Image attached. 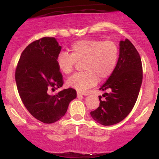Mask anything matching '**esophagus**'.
<instances>
[{
  "label": "esophagus",
  "instance_id": "1",
  "mask_svg": "<svg viewBox=\"0 0 159 159\" xmlns=\"http://www.w3.org/2000/svg\"><path fill=\"white\" fill-rule=\"evenodd\" d=\"M77 95L78 96H87V93H82V92H78L77 93Z\"/></svg>",
  "mask_w": 159,
  "mask_h": 159
}]
</instances>
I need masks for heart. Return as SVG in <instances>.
Returning <instances> with one entry per match:
<instances>
[{
  "instance_id": "obj_1",
  "label": "heart",
  "mask_w": 159,
  "mask_h": 159,
  "mask_svg": "<svg viewBox=\"0 0 159 159\" xmlns=\"http://www.w3.org/2000/svg\"><path fill=\"white\" fill-rule=\"evenodd\" d=\"M71 54L61 52L57 57V68L64 75L73 70L76 61H83L84 72L74 74L68 78L66 84L76 90L84 92L113 73L117 64L119 48L113 41L102 42L88 39L75 42L70 48Z\"/></svg>"
}]
</instances>
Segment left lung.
Wrapping results in <instances>:
<instances>
[{
    "instance_id": "1",
    "label": "left lung",
    "mask_w": 159,
    "mask_h": 159,
    "mask_svg": "<svg viewBox=\"0 0 159 159\" xmlns=\"http://www.w3.org/2000/svg\"><path fill=\"white\" fill-rule=\"evenodd\" d=\"M143 79L141 59L135 47L128 39L120 42L117 64L113 73L102 86L105 93L96 110L90 115L95 121L103 125H112L129 115L139 94Z\"/></svg>"
}]
</instances>
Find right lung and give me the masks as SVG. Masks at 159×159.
<instances>
[{
  "label": "right lung",
  "mask_w": 159,
  "mask_h": 159,
  "mask_svg": "<svg viewBox=\"0 0 159 159\" xmlns=\"http://www.w3.org/2000/svg\"><path fill=\"white\" fill-rule=\"evenodd\" d=\"M62 47L54 37L33 42L21 53L16 70V81L21 101L33 116L44 123L61 120L76 91L65 89L52 96L51 90L63 84L57 57Z\"/></svg>",
  "instance_id": "1"
}]
</instances>
